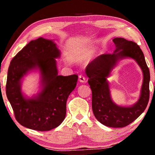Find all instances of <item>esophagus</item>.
Instances as JSON below:
<instances>
[{"instance_id": "34e87169", "label": "esophagus", "mask_w": 155, "mask_h": 155, "mask_svg": "<svg viewBox=\"0 0 155 155\" xmlns=\"http://www.w3.org/2000/svg\"><path fill=\"white\" fill-rule=\"evenodd\" d=\"M78 79H79V81L81 83H85L86 82V78L85 77H84L83 75L81 74L79 75V77H78Z\"/></svg>"}]
</instances>
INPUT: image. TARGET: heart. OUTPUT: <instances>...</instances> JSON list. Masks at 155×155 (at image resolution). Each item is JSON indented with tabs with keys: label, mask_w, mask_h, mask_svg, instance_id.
Returning a JSON list of instances; mask_svg holds the SVG:
<instances>
[{
	"label": "heart",
	"mask_w": 155,
	"mask_h": 155,
	"mask_svg": "<svg viewBox=\"0 0 155 155\" xmlns=\"http://www.w3.org/2000/svg\"><path fill=\"white\" fill-rule=\"evenodd\" d=\"M83 53H84V51L82 49H77V50H74V51H72V54L74 56L83 55Z\"/></svg>",
	"instance_id": "heart-1"
}]
</instances>
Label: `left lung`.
I'll list each match as a JSON object with an SVG mask.
<instances>
[{
  "label": "left lung",
  "mask_w": 155,
  "mask_h": 155,
  "mask_svg": "<svg viewBox=\"0 0 155 155\" xmlns=\"http://www.w3.org/2000/svg\"><path fill=\"white\" fill-rule=\"evenodd\" d=\"M115 50L112 54H103L94 59L86 68L88 83L92 91V110L96 118L104 126L122 128L130 124L142 114L149 101L150 71L140 47L124 38L113 40ZM134 59L143 72V83L138 101L133 106H117L112 101L107 78L120 60Z\"/></svg>",
  "instance_id": "left-lung-1"
}]
</instances>
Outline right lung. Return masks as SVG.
<instances>
[{"label": "right lung", "instance_id": "obj_1", "mask_svg": "<svg viewBox=\"0 0 155 155\" xmlns=\"http://www.w3.org/2000/svg\"><path fill=\"white\" fill-rule=\"evenodd\" d=\"M60 55L53 41L39 38L31 41L11 61L6 94L15 119L23 127L46 131L65 119L67 99L77 85L78 76L58 74L56 59ZM37 69L41 74V91L29 98L22 93L21 81L28 73Z\"/></svg>", "mask_w": 155, "mask_h": 155}]
</instances>
